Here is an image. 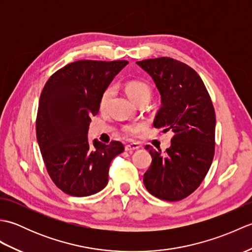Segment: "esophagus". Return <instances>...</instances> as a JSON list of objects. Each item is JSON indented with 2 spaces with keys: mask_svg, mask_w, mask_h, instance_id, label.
<instances>
[{
  "mask_svg": "<svg viewBox=\"0 0 252 252\" xmlns=\"http://www.w3.org/2000/svg\"><path fill=\"white\" fill-rule=\"evenodd\" d=\"M138 148H141L140 144L132 143V144H129V145L126 146V151L129 152V153H132L133 151H136V149H138Z\"/></svg>",
  "mask_w": 252,
  "mask_h": 252,
  "instance_id": "34e87169",
  "label": "esophagus"
}]
</instances>
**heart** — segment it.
<instances>
[{
    "instance_id": "obj_1",
    "label": "heart",
    "mask_w": 252,
    "mask_h": 252,
    "mask_svg": "<svg viewBox=\"0 0 252 252\" xmlns=\"http://www.w3.org/2000/svg\"><path fill=\"white\" fill-rule=\"evenodd\" d=\"M126 93L127 96L134 101L135 104H137L138 101H141L143 99H151L152 97V88L149 85L143 81H138V80H132V81H129L126 84ZM116 92V90L114 87H108L107 88L103 94L100 96V100H99V107L101 109H104L107 106V104L109 103V100L111 99L112 96H114ZM143 129V126L141 125H131V126H126L123 127V131H125L126 134L127 135H135L138 132Z\"/></svg>"
}]
</instances>
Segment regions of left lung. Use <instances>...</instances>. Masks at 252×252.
Segmentation results:
<instances>
[{
  "label": "left lung",
  "instance_id": "obj_1",
  "mask_svg": "<svg viewBox=\"0 0 252 252\" xmlns=\"http://www.w3.org/2000/svg\"><path fill=\"white\" fill-rule=\"evenodd\" d=\"M154 80L161 107L154 126L171 131V146L145 149L153 158L144 174V185L155 197L178 201L197 189L215 156L216 114L201 78L194 69L173 58L136 62Z\"/></svg>",
  "mask_w": 252,
  "mask_h": 252
}]
</instances>
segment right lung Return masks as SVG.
I'll return each mask as SVG.
<instances>
[{"label": "right lung", "instance_id": "obj_1", "mask_svg": "<svg viewBox=\"0 0 252 252\" xmlns=\"http://www.w3.org/2000/svg\"><path fill=\"white\" fill-rule=\"evenodd\" d=\"M129 62L78 61L56 71L42 91L36 140L47 172L68 195L84 197L108 183L110 163L122 143H89L91 117L99 111L104 91Z\"/></svg>", "mask_w": 252, "mask_h": 252}]
</instances>
